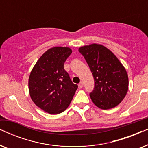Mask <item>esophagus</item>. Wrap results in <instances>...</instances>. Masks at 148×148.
I'll use <instances>...</instances> for the list:
<instances>
[{
    "mask_svg": "<svg viewBox=\"0 0 148 148\" xmlns=\"http://www.w3.org/2000/svg\"><path fill=\"white\" fill-rule=\"evenodd\" d=\"M78 87H79V89L83 88V87H84V84H83L82 82L79 83V85H78Z\"/></svg>",
    "mask_w": 148,
    "mask_h": 148,
    "instance_id": "34e87169",
    "label": "esophagus"
}]
</instances>
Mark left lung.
<instances>
[{"label":"left lung","mask_w":148,"mask_h":148,"mask_svg":"<svg viewBox=\"0 0 148 148\" xmlns=\"http://www.w3.org/2000/svg\"><path fill=\"white\" fill-rule=\"evenodd\" d=\"M92 73L94 88L90 94L94 104L107 110L120 104L128 91L127 71L116 56L105 46L93 44L79 48Z\"/></svg>","instance_id":"1"}]
</instances>
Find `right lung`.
<instances>
[{
	"label": "right lung",
	"mask_w": 148,
	"mask_h": 148,
	"mask_svg": "<svg viewBox=\"0 0 148 148\" xmlns=\"http://www.w3.org/2000/svg\"><path fill=\"white\" fill-rule=\"evenodd\" d=\"M71 52L66 47L50 48L38 59L30 73L28 84L32 100L49 114L65 110L78 88L64 69Z\"/></svg>",
	"instance_id": "obj_1"
}]
</instances>
